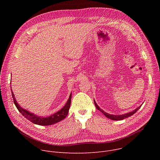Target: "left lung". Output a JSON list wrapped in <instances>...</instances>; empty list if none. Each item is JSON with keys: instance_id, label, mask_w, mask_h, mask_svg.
<instances>
[{"instance_id": "1", "label": "left lung", "mask_w": 160, "mask_h": 160, "mask_svg": "<svg viewBox=\"0 0 160 160\" xmlns=\"http://www.w3.org/2000/svg\"><path fill=\"white\" fill-rule=\"evenodd\" d=\"M94 104H95V106H96V108H97L98 110H99L101 112H102V113L104 114V115L105 117H106L108 118L111 119V120H123V119H125V118H127V117H129L133 115V114H134L135 112L138 111L139 110V109L141 107V106H139L138 108H137L135 109H134L133 111L129 112L126 113V114H124V115H110V114L107 113V112H106L105 111H104L102 109H101L98 106V105L96 104L95 100H94Z\"/></svg>"}]
</instances>
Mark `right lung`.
Listing matches in <instances>:
<instances>
[{"label": "right lung", "instance_id": "right-lung-1", "mask_svg": "<svg viewBox=\"0 0 160 160\" xmlns=\"http://www.w3.org/2000/svg\"><path fill=\"white\" fill-rule=\"evenodd\" d=\"M11 93H12V96L13 98V101H14V103L16 107L17 108L18 110L22 114V115H23V117H25L27 119H28L31 122H32L35 124L42 125V126L53 125V124L56 123L61 121L62 120L66 118V117L68 115V111H69V109H70V104H71L72 94H70V98H69V99H68V100L67 102L66 103V104L64 105V106L60 111H59L58 112L53 114V115H52L48 117L44 118V117H42L36 116L34 115V114L21 108L20 106L19 105V104H18V102L14 98L12 89H11Z\"/></svg>", "mask_w": 160, "mask_h": 160}]
</instances>
